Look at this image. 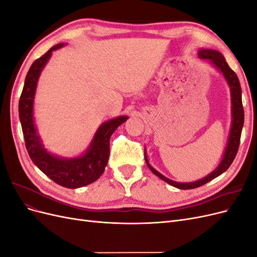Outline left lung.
<instances>
[{
	"label": "left lung",
	"instance_id": "8db88e82",
	"mask_svg": "<svg viewBox=\"0 0 257 257\" xmlns=\"http://www.w3.org/2000/svg\"><path fill=\"white\" fill-rule=\"evenodd\" d=\"M198 57L203 60H208L211 63L219 69V71L223 74L224 78L226 79L229 88H230V95H231V115H232V121H231V127H230V133L227 142V147L225 149L223 159L220 163V165L217 166L211 174H209L205 178L200 179V180L194 181V182H176L170 180V179L166 178L160 174L158 170H155L148 162L147 155L145 153V159L148 167L150 168L151 172L158 176L162 180H164L168 184L175 186L177 189L180 190H191V189H196L199 186L206 184L207 182L213 180L214 178L219 177L224 172H226L228 167L231 165L232 161L235 160L236 154L239 148L240 144V137H241V131H242L243 122H244V112H243V106H242V98H241V87L240 82L236 73L232 71V69L228 66L226 60L222 56V53L216 50L212 49H200L198 51Z\"/></svg>",
	"mask_w": 257,
	"mask_h": 257
}]
</instances>
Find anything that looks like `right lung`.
I'll use <instances>...</instances> for the list:
<instances>
[{
	"mask_svg": "<svg viewBox=\"0 0 257 257\" xmlns=\"http://www.w3.org/2000/svg\"><path fill=\"white\" fill-rule=\"evenodd\" d=\"M64 44L53 46L31 65L19 100V118L27 150L31 160L52 181L68 189H78L96 181L104 173L109 159V141L113 132L127 120L126 115L107 121L98 127L88 150L78 158L62 159L45 149L38 136L33 118V105L40 75L49 61L52 51Z\"/></svg>",
	"mask_w": 257,
	"mask_h": 257,
	"instance_id": "1",
	"label": "right lung"
}]
</instances>
